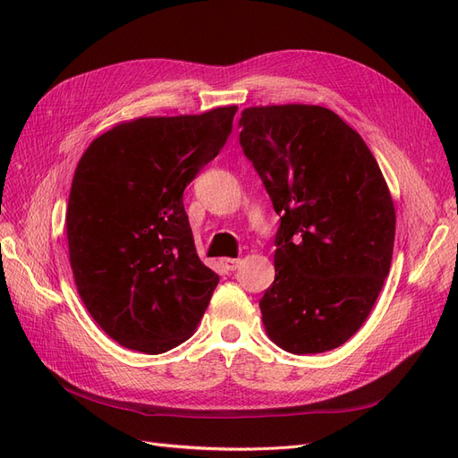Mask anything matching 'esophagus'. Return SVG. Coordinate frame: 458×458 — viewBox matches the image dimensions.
<instances>
[{
    "mask_svg": "<svg viewBox=\"0 0 458 458\" xmlns=\"http://www.w3.org/2000/svg\"><path fill=\"white\" fill-rule=\"evenodd\" d=\"M241 259L239 258H224L221 259V266H224L225 271H234L239 266H241Z\"/></svg>",
    "mask_w": 458,
    "mask_h": 458,
    "instance_id": "1",
    "label": "esophagus"
}]
</instances>
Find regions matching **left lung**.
Masks as SVG:
<instances>
[{"instance_id": "left-lung-1", "label": "left lung", "mask_w": 458, "mask_h": 458, "mask_svg": "<svg viewBox=\"0 0 458 458\" xmlns=\"http://www.w3.org/2000/svg\"><path fill=\"white\" fill-rule=\"evenodd\" d=\"M239 126L281 216L263 327L290 353L335 350L367 321L390 273V189L363 137L325 106H248Z\"/></svg>"}]
</instances>
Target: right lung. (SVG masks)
<instances>
[{"mask_svg": "<svg viewBox=\"0 0 458 458\" xmlns=\"http://www.w3.org/2000/svg\"><path fill=\"white\" fill-rule=\"evenodd\" d=\"M237 106L120 122L81 155L66 208L74 283L128 350L164 353L192 336L219 276L200 261L183 191L217 157Z\"/></svg>", "mask_w": 458, "mask_h": 458, "instance_id": "obj_1", "label": "right lung"}]
</instances>
